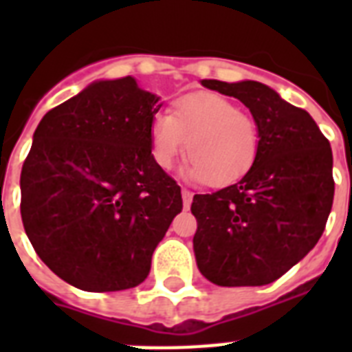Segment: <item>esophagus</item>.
Returning a JSON list of instances; mask_svg holds the SVG:
<instances>
[{
  "label": "esophagus",
  "mask_w": 352,
  "mask_h": 352,
  "mask_svg": "<svg viewBox=\"0 0 352 352\" xmlns=\"http://www.w3.org/2000/svg\"><path fill=\"white\" fill-rule=\"evenodd\" d=\"M182 203H184V208H190V204L193 201V192L186 190V188H182Z\"/></svg>",
  "instance_id": "1"
}]
</instances>
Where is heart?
<instances>
[{"label":"heart","instance_id":"b5f03b06","mask_svg":"<svg viewBox=\"0 0 352 352\" xmlns=\"http://www.w3.org/2000/svg\"><path fill=\"white\" fill-rule=\"evenodd\" d=\"M149 140L162 170H170L186 146L188 175L217 188L243 179L261 149L257 122L215 93L184 95L171 104L170 115H153Z\"/></svg>","mask_w":352,"mask_h":352}]
</instances>
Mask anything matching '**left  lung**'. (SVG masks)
<instances>
[{"mask_svg": "<svg viewBox=\"0 0 352 352\" xmlns=\"http://www.w3.org/2000/svg\"><path fill=\"white\" fill-rule=\"evenodd\" d=\"M241 100L261 131L256 164L239 182L195 195L193 250L219 287H259L289 272L314 248L333 208L331 144L305 109L259 82L203 80Z\"/></svg>", "mask_w": 352, "mask_h": 352, "instance_id": "8db88e82", "label": "left lung"}]
</instances>
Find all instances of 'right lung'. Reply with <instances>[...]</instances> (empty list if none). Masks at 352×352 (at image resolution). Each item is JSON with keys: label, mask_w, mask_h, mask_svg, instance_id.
Returning a JSON list of instances; mask_svg holds the SVG:
<instances>
[{"label": "right lung", "mask_w": 352, "mask_h": 352, "mask_svg": "<svg viewBox=\"0 0 352 352\" xmlns=\"http://www.w3.org/2000/svg\"><path fill=\"white\" fill-rule=\"evenodd\" d=\"M159 107L131 76L102 80L36 127L19 179L21 221L41 261L76 289L142 283L182 210L181 186L151 155Z\"/></svg>", "instance_id": "obj_1"}]
</instances>
